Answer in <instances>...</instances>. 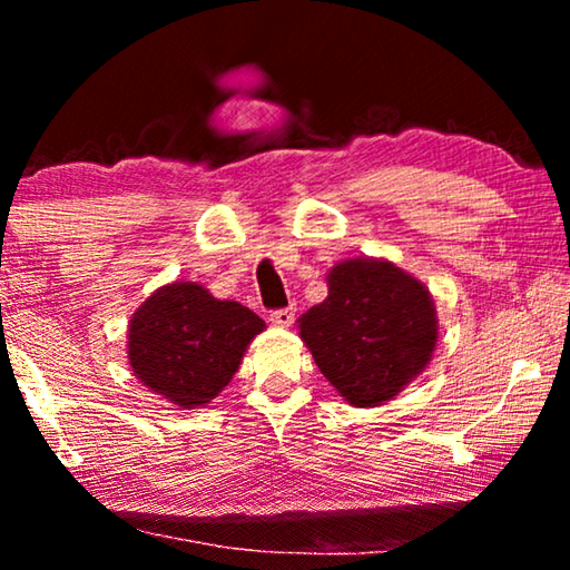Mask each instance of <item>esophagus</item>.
I'll return each instance as SVG.
<instances>
[{
  "mask_svg": "<svg viewBox=\"0 0 570 570\" xmlns=\"http://www.w3.org/2000/svg\"><path fill=\"white\" fill-rule=\"evenodd\" d=\"M268 322L286 330V326H292V322H294V308H276V312L268 314Z\"/></svg>",
  "mask_w": 570,
  "mask_h": 570,
  "instance_id": "esophagus-1",
  "label": "esophagus"
}]
</instances>
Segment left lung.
<instances>
[{"mask_svg": "<svg viewBox=\"0 0 570 570\" xmlns=\"http://www.w3.org/2000/svg\"><path fill=\"white\" fill-rule=\"evenodd\" d=\"M330 294L298 320V336L332 387L354 407H380L417 380L438 346L435 302L387 258H346Z\"/></svg>", "mask_w": 570, "mask_h": 570, "instance_id": "left-lung-1", "label": "left lung"}]
</instances>
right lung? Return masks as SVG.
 Returning <instances> with one entry per match:
<instances>
[{
    "label": "right lung",
    "mask_w": 570,
    "mask_h": 570,
    "mask_svg": "<svg viewBox=\"0 0 570 570\" xmlns=\"http://www.w3.org/2000/svg\"><path fill=\"white\" fill-rule=\"evenodd\" d=\"M266 324L248 306L216 298L196 282L153 292L130 316L128 362L150 392L178 410H200L234 380Z\"/></svg>",
    "instance_id": "add662e5"
}]
</instances>
